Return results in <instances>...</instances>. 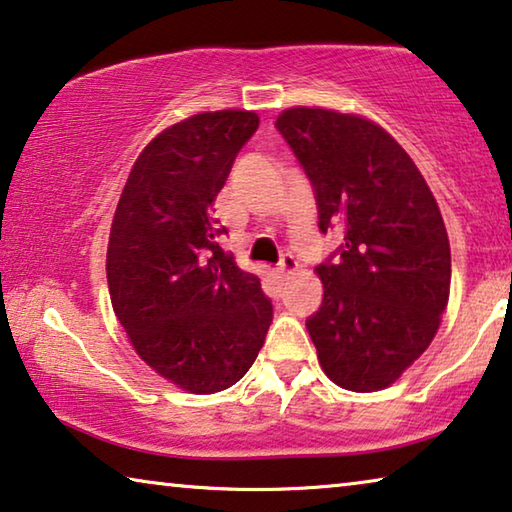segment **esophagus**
I'll use <instances>...</instances> for the list:
<instances>
[{
    "label": "esophagus",
    "instance_id": "1",
    "mask_svg": "<svg viewBox=\"0 0 512 512\" xmlns=\"http://www.w3.org/2000/svg\"><path fill=\"white\" fill-rule=\"evenodd\" d=\"M294 271H298V262H296V257L294 255H282V259H280V264H278V275L280 278H287V275H291Z\"/></svg>",
    "mask_w": 512,
    "mask_h": 512
}]
</instances>
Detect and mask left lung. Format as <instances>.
<instances>
[{"label": "left lung", "instance_id": "obj_1", "mask_svg": "<svg viewBox=\"0 0 512 512\" xmlns=\"http://www.w3.org/2000/svg\"><path fill=\"white\" fill-rule=\"evenodd\" d=\"M310 177L319 230L344 243L316 266L321 307L305 321L332 383L376 392L415 362L449 303L451 248L415 161L383 127L353 113L294 107L275 120Z\"/></svg>", "mask_w": 512, "mask_h": 512}]
</instances>
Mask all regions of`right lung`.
<instances>
[{
	"mask_svg": "<svg viewBox=\"0 0 512 512\" xmlns=\"http://www.w3.org/2000/svg\"><path fill=\"white\" fill-rule=\"evenodd\" d=\"M255 111H207L152 139L127 177L111 223V305L139 358L193 394L243 378L273 321L259 278L216 243L212 205Z\"/></svg>",
	"mask_w": 512,
	"mask_h": 512,
	"instance_id": "1",
	"label": "right lung"
}]
</instances>
